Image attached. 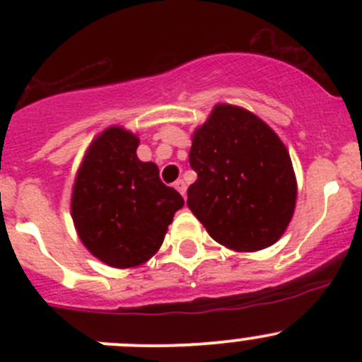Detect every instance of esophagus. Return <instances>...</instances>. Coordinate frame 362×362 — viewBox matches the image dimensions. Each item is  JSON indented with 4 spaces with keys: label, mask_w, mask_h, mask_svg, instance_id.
Listing matches in <instances>:
<instances>
[{
    "label": "esophagus",
    "mask_w": 362,
    "mask_h": 362,
    "mask_svg": "<svg viewBox=\"0 0 362 362\" xmlns=\"http://www.w3.org/2000/svg\"><path fill=\"white\" fill-rule=\"evenodd\" d=\"M175 189H177V191L180 192V194L185 198V192H187V185H185L184 180H177V182H175Z\"/></svg>",
    "instance_id": "34e87169"
}]
</instances>
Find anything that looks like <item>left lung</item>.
Wrapping results in <instances>:
<instances>
[{
  "instance_id": "obj_1",
  "label": "left lung",
  "mask_w": 362,
  "mask_h": 362,
  "mask_svg": "<svg viewBox=\"0 0 362 362\" xmlns=\"http://www.w3.org/2000/svg\"><path fill=\"white\" fill-rule=\"evenodd\" d=\"M189 163L198 178L187 204L215 242L254 252L284 235L298 185L286 145L264 120L217 105L192 134Z\"/></svg>"
}]
</instances>
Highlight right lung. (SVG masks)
I'll return each mask as SVG.
<instances>
[{"instance_id":"right-lung-1","label":"right lung","mask_w":362,"mask_h":362,"mask_svg":"<svg viewBox=\"0 0 362 362\" xmlns=\"http://www.w3.org/2000/svg\"><path fill=\"white\" fill-rule=\"evenodd\" d=\"M140 140L120 126L98 134L76 171L71 217L86 249L112 268L144 264L163 245L184 198L138 159Z\"/></svg>"}]
</instances>
